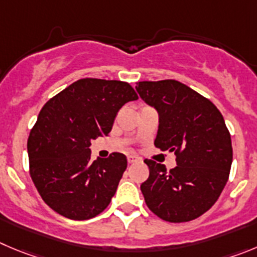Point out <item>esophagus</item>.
I'll use <instances>...</instances> for the list:
<instances>
[{
	"label": "esophagus",
	"instance_id": "esophagus-1",
	"mask_svg": "<svg viewBox=\"0 0 257 257\" xmlns=\"http://www.w3.org/2000/svg\"><path fill=\"white\" fill-rule=\"evenodd\" d=\"M138 161H140V158L137 157V156H133V155L128 156V164H134V162H138Z\"/></svg>",
	"mask_w": 257,
	"mask_h": 257
}]
</instances>
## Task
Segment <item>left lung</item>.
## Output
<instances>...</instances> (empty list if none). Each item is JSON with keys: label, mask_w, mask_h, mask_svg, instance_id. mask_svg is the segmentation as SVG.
Returning a JSON list of instances; mask_svg holds the SVG:
<instances>
[{"label": "left lung", "mask_w": 257, "mask_h": 257, "mask_svg": "<svg viewBox=\"0 0 257 257\" xmlns=\"http://www.w3.org/2000/svg\"><path fill=\"white\" fill-rule=\"evenodd\" d=\"M136 90L158 112L155 146L175 153L177 164L167 171L146 160V204L167 222L195 219L214 205L228 181L233 152L224 119L210 100L179 81H142Z\"/></svg>", "instance_id": "1"}]
</instances>
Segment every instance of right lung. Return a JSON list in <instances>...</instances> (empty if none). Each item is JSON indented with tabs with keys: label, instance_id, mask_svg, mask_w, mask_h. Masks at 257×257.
<instances>
[{
	"label": "right lung",
	"instance_id": "obj_1",
	"mask_svg": "<svg viewBox=\"0 0 257 257\" xmlns=\"http://www.w3.org/2000/svg\"><path fill=\"white\" fill-rule=\"evenodd\" d=\"M137 99L123 81L82 78L43 106L28 140L29 166L35 188L54 212L85 220L110 204L126 157L114 152L91 161V141L107 136L120 107Z\"/></svg>",
	"mask_w": 257,
	"mask_h": 257
}]
</instances>
